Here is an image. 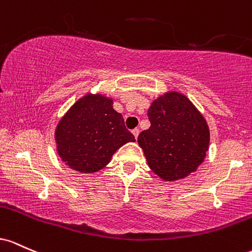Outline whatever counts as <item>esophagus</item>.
Masks as SVG:
<instances>
[{
	"mask_svg": "<svg viewBox=\"0 0 252 252\" xmlns=\"http://www.w3.org/2000/svg\"><path fill=\"white\" fill-rule=\"evenodd\" d=\"M132 133H133L134 138H135V139H137V138H138V135H139V128H134L133 131H132Z\"/></svg>",
	"mask_w": 252,
	"mask_h": 252,
	"instance_id": "esophagus-1",
	"label": "esophagus"
}]
</instances>
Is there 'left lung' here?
I'll list each match as a JSON object with an SVG mask.
<instances>
[{"label": "left lung", "instance_id": "left-lung-1", "mask_svg": "<svg viewBox=\"0 0 252 252\" xmlns=\"http://www.w3.org/2000/svg\"><path fill=\"white\" fill-rule=\"evenodd\" d=\"M149 129L138 137L149 166L165 181L188 176L203 162L210 129L201 113L185 95L166 93L148 111Z\"/></svg>", "mask_w": 252, "mask_h": 252}]
</instances>
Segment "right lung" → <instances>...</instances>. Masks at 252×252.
<instances>
[{"instance_id":"obj_1","label":"right lung","mask_w":252,"mask_h":252,"mask_svg":"<svg viewBox=\"0 0 252 252\" xmlns=\"http://www.w3.org/2000/svg\"><path fill=\"white\" fill-rule=\"evenodd\" d=\"M135 141L112 98L88 94L59 121L56 143L62 160L76 171L96 172L109 163L124 144Z\"/></svg>"}]
</instances>
